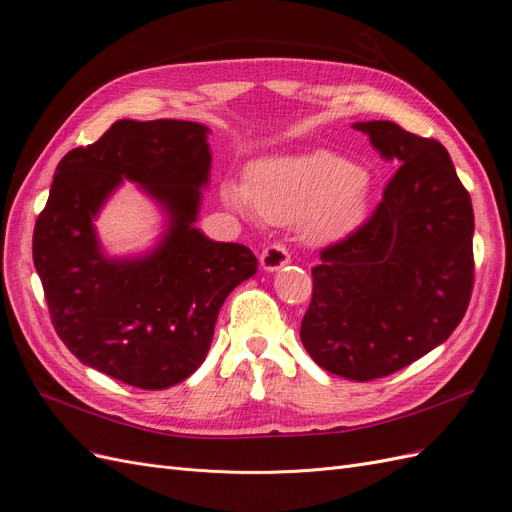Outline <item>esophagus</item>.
Returning <instances> with one entry per match:
<instances>
[{
    "label": "esophagus",
    "instance_id": "esophagus-1",
    "mask_svg": "<svg viewBox=\"0 0 512 512\" xmlns=\"http://www.w3.org/2000/svg\"><path fill=\"white\" fill-rule=\"evenodd\" d=\"M290 262V252L284 243H271L260 254V265L265 271H277Z\"/></svg>",
    "mask_w": 512,
    "mask_h": 512
}]
</instances>
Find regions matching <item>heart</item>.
Returning a JSON list of instances; mask_svg holds the SVG:
<instances>
[{"label":"heart","instance_id":"b5f03b06","mask_svg":"<svg viewBox=\"0 0 512 512\" xmlns=\"http://www.w3.org/2000/svg\"><path fill=\"white\" fill-rule=\"evenodd\" d=\"M226 196L241 211L254 209L273 224H303L312 239L331 241L363 220L369 175L335 153L314 151L256 164L247 185H228Z\"/></svg>","mask_w":512,"mask_h":512}]
</instances>
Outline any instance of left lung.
Listing matches in <instances>:
<instances>
[{
    "instance_id": "1",
    "label": "left lung",
    "mask_w": 512,
    "mask_h": 512,
    "mask_svg": "<svg viewBox=\"0 0 512 512\" xmlns=\"http://www.w3.org/2000/svg\"><path fill=\"white\" fill-rule=\"evenodd\" d=\"M399 164L382 200L324 247L301 322L309 356L335 376H391L446 342L474 288V211L448 151L393 121L354 123Z\"/></svg>"
}]
</instances>
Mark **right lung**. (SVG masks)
Masks as SVG:
<instances>
[{
  "label": "right lung",
  "instance_id": "1",
  "mask_svg": "<svg viewBox=\"0 0 512 512\" xmlns=\"http://www.w3.org/2000/svg\"><path fill=\"white\" fill-rule=\"evenodd\" d=\"M207 128L194 121H115L57 164L34 228V265L61 342L85 365L136 389H168L200 367L220 307L258 269L250 247L194 228L209 179ZM144 185L171 215L163 243L138 261L99 250L93 218L116 185Z\"/></svg>",
  "mask_w": 512,
  "mask_h": 512
}]
</instances>
